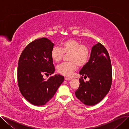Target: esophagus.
I'll use <instances>...</instances> for the list:
<instances>
[{"label": "esophagus", "mask_w": 129, "mask_h": 129, "mask_svg": "<svg viewBox=\"0 0 129 129\" xmlns=\"http://www.w3.org/2000/svg\"><path fill=\"white\" fill-rule=\"evenodd\" d=\"M71 79H72V78H68V77H65V80H71Z\"/></svg>", "instance_id": "1"}]
</instances>
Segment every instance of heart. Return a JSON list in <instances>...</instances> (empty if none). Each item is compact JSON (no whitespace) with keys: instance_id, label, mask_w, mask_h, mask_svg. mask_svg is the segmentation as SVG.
Wrapping results in <instances>:
<instances>
[{"instance_id":"obj_1","label":"heart","mask_w":129,"mask_h":129,"mask_svg":"<svg viewBox=\"0 0 129 129\" xmlns=\"http://www.w3.org/2000/svg\"><path fill=\"white\" fill-rule=\"evenodd\" d=\"M64 54H70L69 61L70 62L60 64L57 70L62 75L71 77L77 69L78 66L83 67L88 62L90 50L88 46L82 44L78 41L71 39L61 43L60 49L53 47L51 52V57L54 62L58 63L62 59Z\"/></svg>"}]
</instances>
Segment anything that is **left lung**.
Returning a JSON list of instances; mask_svg holds the SVG:
<instances>
[{"instance_id": "obj_1", "label": "left lung", "mask_w": 129, "mask_h": 129, "mask_svg": "<svg viewBox=\"0 0 129 129\" xmlns=\"http://www.w3.org/2000/svg\"><path fill=\"white\" fill-rule=\"evenodd\" d=\"M79 74L89 78V82L79 79L80 85L75 91L76 97L87 106H93L102 100L109 91L112 83V67L109 54L100 43L92 47L88 62Z\"/></svg>"}]
</instances>
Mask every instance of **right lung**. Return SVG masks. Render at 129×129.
Returning a JSON list of instances; mask_svg holds the SVG:
<instances>
[{
  "mask_svg": "<svg viewBox=\"0 0 129 129\" xmlns=\"http://www.w3.org/2000/svg\"><path fill=\"white\" fill-rule=\"evenodd\" d=\"M54 44L46 38L37 39L27 45L19 59L17 71L19 90L31 104L43 106L54 96L64 79L55 75L47 79L43 74L51 75L55 71L51 57Z\"/></svg>",
  "mask_w": 129,
  "mask_h": 129,
  "instance_id": "1",
  "label": "right lung"
}]
</instances>
